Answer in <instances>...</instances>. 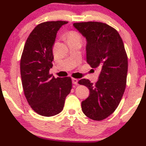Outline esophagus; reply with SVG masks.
I'll return each mask as SVG.
<instances>
[{"instance_id":"obj_1","label":"esophagus","mask_w":146,"mask_h":146,"mask_svg":"<svg viewBox=\"0 0 146 146\" xmlns=\"http://www.w3.org/2000/svg\"><path fill=\"white\" fill-rule=\"evenodd\" d=\"M72 83L74 84H77L78 80L77 78H72Z\"/></svg>"}]
</instances>
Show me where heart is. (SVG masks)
<instances>
[{"instance_id": "b5f03b06", "label": "heart", "mask_w": 146, "mask_h": 146, "mask_svg": "<svg viewBox=\"0 0 146 146\" xmlns=\"http://www.w3.org/2000/svg\"><path fill=\"white\" fill-rule=\"evenodd\" d=\"M68 40H80L81 36L77 32L71 31L68 36Z\"/></svg>"}]
</instances>
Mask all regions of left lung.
Listing matches in <instances>:
<instances>
[{
	"label": "left lung",
	"mask_w": 146,
	"mask_h": 146,
	"mask_svg": "<svg viewBox=\"0 0 146 146\" xmlns=\"http://www.w3.org/2000/svg\"><path fill=\"white\" fill-rule=\"evenodd\" d=\"M73 25L87 40V62L100 71L95 84L88 79L78 81L90 92L82 102V110L89 118L103 120L118 106L126 86L128 64L123 40L118 32L106 23L90 21Z\"/></svg>",
	"instance_id": "left-lung-1"
}]
</instances>
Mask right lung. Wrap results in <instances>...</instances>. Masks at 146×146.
<instances>
[{
  "label": "right lung",
  "instance_id": "1",
  "mask_svg": "<svg viewBox=\"0 0 146 146\" xmlns=\"http://www.w3.org/2000/svg\"><path fill=\"white\" fill-rule=\"evenodd\" d=\"M67 21H48L36 27L26 41L21 58L24 94L38 114L50 117L62 111L70 92V77L56 78L49 73L52 67V46L57 32Z\"/></svg>",
  "mask_w": 146,
  "mask_h": 146
}]
</instances>
